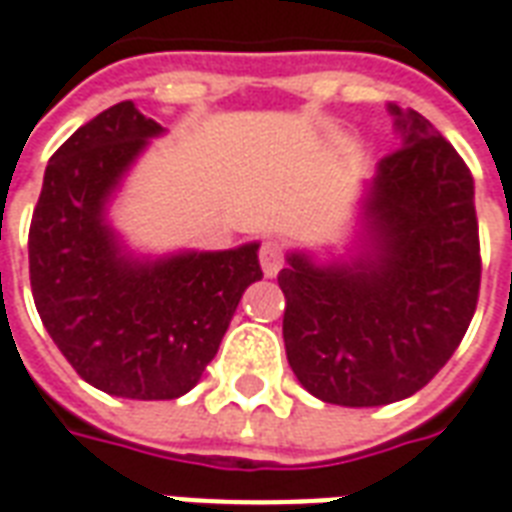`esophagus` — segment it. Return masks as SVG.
Listing matches in <instances>:
<instances>
[{"label":"esophagus","mask_w":512,"mask_h":512,"mask_svg":"<svg viewBox=\"0 0 512 512\" xmlns=\"http://www.w3.org/2000/svg\"><path fill=\"white\" fill-rule=\"evenodd\" d=\"M259 261L264 275H278L283 267V245L278 240H264L259 248Z\"/></svg>","instance_id":"esophagus-1"}]
</instances>
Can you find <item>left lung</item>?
I'll return each instance as SVG.
<instances>
[{
	"instance_id": "8db88e82",
	"label": "left lung",
	"mask_w": 512,
	"mask_h": 512,
	"mask_svg": "<svg viewBox=\"0 0 512 512\" xmlns=\"http://www.w3.org/2000/svg\"><path fill=\"white\" fill-rule=\"evenodd\" d=\"M404 147L384 155L368 201L376 259L319 270L289 256L283 343L294 376L338 406L409 398L453 357L480 294L475 182L417 111L387 103Z\"/></svg>"
}]
</instances>
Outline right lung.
<instances>
[{
  "label": "right lung",
  "instance_id": "add662e5",
  "mask_svg": "<svg viewBox=\"0 0 512 512\" xmlns=\"http://www.w3.org/2000/svg\"><path fill=\"white\" fill-rule=\"evenodd\" d=\"M155 133L133 100L89 119L48 160L29 226V283L51 341L84 382L136 401L188 393L261 278L259 245L158 264L119 256L103 204Z\"/></svg>",
  "mask_w": 512,
  "mask_h": 512
}]
</instances>
